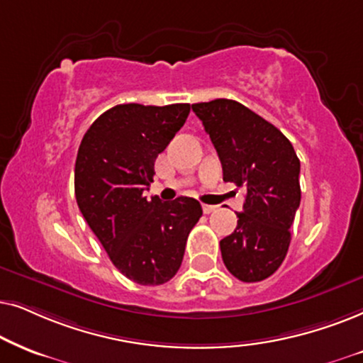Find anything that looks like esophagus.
Listing matches in <instances>:
<instances>
[{"instance_id": "34e87169", "label": "esophagus", "mask_w": 363, "mask_h": 363, "mask_svg": "<svg viewBox=\"0 0 363 363\" xmlns=\"http://www.w3.org/2000/svg\"><path fill=\"white\" fill-rule=\"evenodd\" d=\"M217 209V206H211V204H202V211H204V214H211V212H214Z\"/></svg>"}]
</instances>
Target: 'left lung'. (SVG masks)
<instances>
[{
    "instance_id": "8db88e82",
    "label": "left lung",
    "mask_w": 363,
    "mask_h": 363,
    "mask_svg": "<svg viewBox=\"0 0 363 363\" xmlns=\"http://www.w3.org/2000/svg\"><path fill=\"white\" fill-rule=\"evenodd\" d=\"M222 164L225 182L244 187L238 227L220 240L222 260L242 282L272 275L286 259L301 206V161L282 133L232 99L192 104Z\"/></svg>"
}]
</instances>
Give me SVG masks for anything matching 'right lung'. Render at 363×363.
Returning <instances> with one entry per match:
<instances>
[{
	"label": "right lung",
	"instance_id": "add662e5",
	"mask_svg": "<svg viewBox=\"0 0 363 363\" xmlns=\"http://www.w3.org/2000/svg\"><path fill=\"white\" fill-rule=\"evenodd\" d=\"M191 104H118L99 116L77 149L74 194L91 230L121 274L161 286L177 274L202 207L192 197L143 194L154 162L186 123Z\"/></svg>",
	"mask_w": 363,
	"mask_h": 363
}]
</instances>
